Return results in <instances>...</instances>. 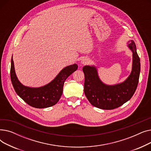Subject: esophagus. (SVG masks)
<instances>
[{
	"mask_svg": "<svg viewBox=\"0 0 151 151\" xmlns=\"http://www.w3.org/2000/svg\"><path fill=\"white\" fill-rule=\"evenodd\" d=\"M89 62V59L88 58H84L81 61V65H83L88 64Z\"/></svg>",
	"mask_w": 151,
	"mask_h": 151,
	"instance_id": "34e87169",
	"label": "esophagus"
}]
</instances>
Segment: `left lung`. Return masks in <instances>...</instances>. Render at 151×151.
Masks as SVG:
<instances>
[{
    "label": "left lung",
    "mask_w": 151,
    "mask_h": 151,
    "mask_svg": "<svg viewBox=\"0 0 151 151\" xmlns=\"http://www.w3.org/2000/svg\"><path fill=\"white\" fill-rule=\"evenodd\" d=\"M132 52V68L130 75L122 83L108 85L100 79L95 65L83 68L85 81L84 92L91 104L102 109H113L128 101L133 96L138 84L140 73V59L133 40L127 43Z\"/></svg>",
    "instance_id": "8db88e82"
}]
</instances>
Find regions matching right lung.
<instances>
[{
	"label": "right lung",
	"instance_id": "1",
	"mask_svg": "<svg viewBox=\"0 0 151 151\" xmlns=\"http://www.w3.org/2000/svg\"><path fill=\"white\" fill-rule=\"evenodd\" d=\"M78 68L75 63L63 68L50 83L39 88H31L20 83L15 73L13 55L11 60L10 78L15 92L30 106L36 108H48L59 100L66 79Z\"/></svg>",
	"mask_w": 151,
	"mask_h": 151
}]
</instances>
